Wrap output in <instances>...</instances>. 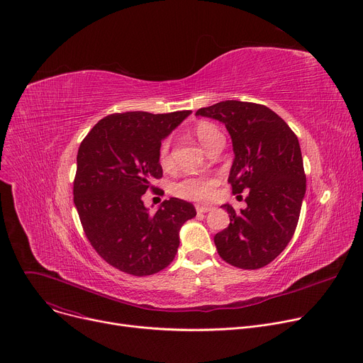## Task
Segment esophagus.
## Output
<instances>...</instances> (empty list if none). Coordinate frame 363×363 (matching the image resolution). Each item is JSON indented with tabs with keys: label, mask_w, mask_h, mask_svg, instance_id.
<instances>
[{
	"label": "esophagus",
	"mask_w": 363,
	"mask_h": 363,
	"mask_svg": "<svg viewBox=\"0 0 363 363\" xmlns=\"http://www.w3.org/2000/svg\"><path fill=\"white\" fill-rule=\"evenodd\" d=\"M196 208H197V211H199V213H207V211H211L214 207H211V206H203V204H197V206H196Z\"/></svg>",
	"instance_id": "1"
}]
</instances>
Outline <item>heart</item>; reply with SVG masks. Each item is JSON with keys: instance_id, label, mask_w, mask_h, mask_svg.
I'll return each mask as SVG.
<instances>
[{"instance_id": "1", "label": "heart", "mask_w": 363, "mask_h": 363, "mask_svg": "<svg viewBox=\"0 0 363 363\" xmlns=\"http://www.w3.org/2000/svg\"><path fill=\"white\" fill-rule=\"evenodd\" d=\"M196 135L201 146L207 150V147L213 143L216 137L222 135L220 131L217 130L210 123H200L196 127ZM169 140L163 141L160 147V163L167 164L169 163ZM216 185V181L208 177H189L174 186V192L178 197L189 199V200H207L213 196V188Z\"/></svg>"}]
</instances>
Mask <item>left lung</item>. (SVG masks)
Here are the masks:
<instances>
[{
  "label": "left lung",
  "instance_id": "8db88e82",
  "mask_svg": "<svg viewBox=\"0 0 363 363\" xmlns=\"http://www.w3.org/2000/svg\"><path fill=\"white\" fill-rule=\"evenodd\" d=\"M225 124L233 147L228 182L233 194L248 191L247 208L228 210L230 223L214 236L219 255L238 269L272 262L295 233L306 178L295 133L270 108L223 101L196 112Z\"/></svg>",
  "mask_w": 363,
  "mask_h": 363
}]
</instances>
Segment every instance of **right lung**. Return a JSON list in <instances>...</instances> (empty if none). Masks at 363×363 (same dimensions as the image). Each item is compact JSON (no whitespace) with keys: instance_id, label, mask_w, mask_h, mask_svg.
Here are the masks:
<instances>
[{"instance_id":"obj_1","label":"right lung","mask_w":363,"mask_h":363,"mask_svg":"<svg viewBox=\"0 0 363 363\" xmlns=\"http://www.w3.org/2000/svg\"><path fill=\"white\" fill-rule=\"evenodd\" d=\"M189 113H112L80 144L74 204L91 247L121 272L150 276L167 267L178 252L182 225L197 214L179 199L164 200L156 213L141 200L163 175L162 140Z\"/></svg>"}]
</instances>
